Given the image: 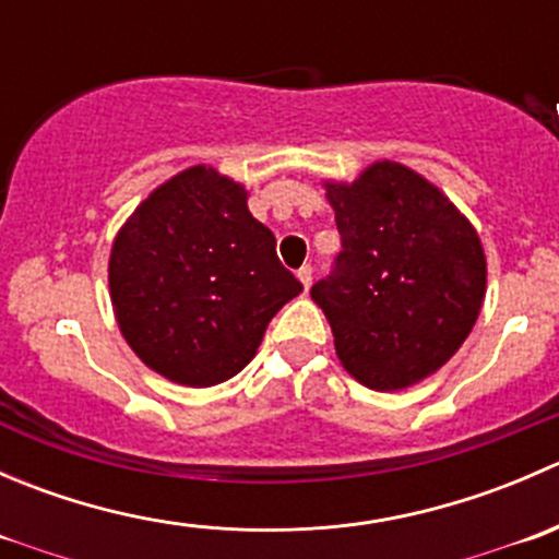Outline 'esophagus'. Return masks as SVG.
Wrapping results in <instances>:
<instances>
[{
    "instance_id": "1",
    "label": "esophagus",
    "mask_w": 559,
    "mask_h": 559,
    "mask_svg": "<svg viewBox=\"0 0 559 559\" xmlns=\"http://www.w3.org/2000/svg\"><path fill=\"white\" fill-rule=\"evenodd\" d=\"M297 278H300V284H302V289H311V284H313V270H311V264H306V267H300L297 270Z\"/></svg>"
}]
</instances>
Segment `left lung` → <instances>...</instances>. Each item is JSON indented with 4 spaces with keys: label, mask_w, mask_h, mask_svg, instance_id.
I'll return each instance as SVG.
<instances>
[{
    "label": "left lung",
    "mask_w": 559,
    "mask_h": 559,
    "mask_svg": "<svg viewBox=\"0 0 559 559\" xmlns=\"http://www.w3.org/2000/svg\"><path fill=\"white\" fill-rule=\"evenodd\" d=\"M343 251L311 289L346 373L376 392L430 379L481 313L487 257L476 227L432 180L392 159L324 180Z\"/></svg>",
    "instance_id": "8db88e82"
}]
</instances>
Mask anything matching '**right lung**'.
<instances>
[{
  "mask_svg": "<svg viewBox=\"0 0 559 559\" xmlns=\"http://www.w3.org/2000/svg\"><path fill=\"white\" fill-rule=\"evenodd\" d=\"M107 284L129 348L194 389L238 376L302 292L248 211L246 186L211 165L175 173L134 207L112 238Z\"/></svg>",
  "mask_w": 559,
  "mask_h": 559,
  "instance_id": "1",
  "label": "right lung"
}]
</instances>
